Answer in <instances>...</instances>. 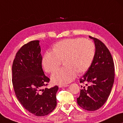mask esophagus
<instances>
[{"label":"esophagus","instance_id":"obj_1","mask_svg":"<svg viewBox=\"0 0 123 123\" xmlns=\"http://www.w3.org/2000/svg\"><path fill=\"white\" fill-rule=\"evenodd\" d=\"M69 86L68 85H60L59 86V87L60 88H62V87H67Z\"/></svg>","mask_w":123,"mask_h":123}]
</instances>
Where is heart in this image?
Wrapping results in <instances>:
<instances>
[{
  "label": "heart",
  "mask_w": 123,
  "mask_h": 123,
  "mask_svg": "<svg viewBox=\"0 0 123 123\" xmlns=\"http://www.w3.org/2000/svg\"><path fill=\"white\" fill-rule=\"evenodd\" d=\"M52 52L46 51L42 64L45 71L51 73L58 68L63 60L64 68L54 71L51 80L55 84H65L72 81L78 75L88 70L95 55V46L88 39L68 38L56 43Z\"/></svg>",
  "instance_id": "b5f03b06"
}]
</instances>
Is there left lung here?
Returning a JSON list of instances; mask_svg holds the SVG:
<instances>
[{
    "label": "left lung",
    "mask_w": 123,
    "mask_h": 123,
    "mask_svg": "<svg viewBox=\"0 0 123 123\" xmlns=\"http://www.w3.org/2000/svg\"><path fill=\"white\" fill-rule=\"evenodd\" d=\"M89 37L94 41L95 55L91 67L80 79L87 87L81 86L77 102L83 109L94 111L102 106L110 94L114 81V65L105 44L96 38Z\"/></svg>",
    "instance_id": "8db88e82"
}]
</instances>
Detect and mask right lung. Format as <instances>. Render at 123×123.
<instances>
[{
  "mask_svg": "<svg viewBox=\"0 0 123 123\" xmlns=\"http://www.w3.org/2000/svg\"><path fill=\"white\" fill-rule=\"evenodd\" d=\"M38 40L24 44L16 54L12 66V82L17 98L36 116H47L56 105L58 86L45 88L50 79L44 75Z\"/></svg>",
  "mask_w": 123,
  "mask_h": 123,
  "instance_id": "obj_1",
  "label": "right lung"
}]
</instances>
